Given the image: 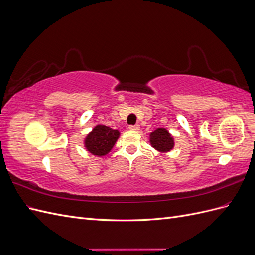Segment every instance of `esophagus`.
<instances>
[{
    "mask_svg": "<svg viewBox=\"0 0 255 255\" xmlns=\"http://www.w3.org/2000/svg\"><path fill=\"white\" fill-rule=\"evenodd\" d=\"M128 128H129L130 130H139V128H140V126H139V125L129 126V127H128Z\"/></svg>",
    "mask_w": 255,
    "mask_h": 255,
    "instance_id": "34e87169",
    "label": "esophagus"
}]
</instances>
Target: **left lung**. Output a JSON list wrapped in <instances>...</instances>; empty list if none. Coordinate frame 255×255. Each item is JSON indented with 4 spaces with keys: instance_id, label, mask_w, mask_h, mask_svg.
I'll use <instances>...</instances> for the list:
<instances>
[{
    "instance_id": "obj_1",
    "label": "left lung",
    "mask_w": 255,
    "mask_h": 255,
    "mask_svg": "<svg viewBox=\"0 0 255 255\" xmlns=\"http://www.w3.org/2000/svg\"><path fill=\"white\" fill-rule=\"evenodd\" d=\"M150 144L159 153H168L174 148V138L164 128H156L150 134Z\"/></svg>"
}]
</instances>
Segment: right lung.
Instances as JSON below:
<instances>
[{"mask_svg":"<svg viewBox=\"0 0 255 255\" xmlns=\"http://www.w3.org/2000/svg\"><path fill=\"white\" fill-rule=\"evenodd\" d=\"M119 136L120 132L118 129L98 125L84 138V146L92 155L98 157L105 156L112 151Z\"/></svg>","mask_w":255,"mask_h":255,"instance_id":"add662e5","label":"right lung"}]
</instances>
